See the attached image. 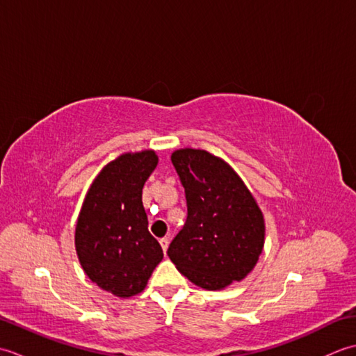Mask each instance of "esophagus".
<instances>
[{
    "instance_id": "34e87169",
    "label": "esophagus",
    "mask_w": 356,
    "mask_h": 356,
    "mask_svg": "<svg viewBox=\"0 0 356 356\" xmlns=\"http://www.w3.org/2000/svg\"><path fill=\"white\" fill-rule=\"evenodd\" d=\"M159 243H161V246H162V249H163V252H166V249H168V245H170V241H168V238H166V237H163V238H161V240H159Z\"/></svg>"
}]
</instances>
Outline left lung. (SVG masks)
<instances>
[{
    "mask_svg": "<svg viewBox=\"0 0 356 356\" xmlns=\"http://www.w3.org/2000/svg\"><path fill=\"white\" fill-rule=\"evenodd\" d=\"M185 188L188 217L168 248L180 274L222 291L251 272L264 246V217L252 193L222 157L197 148L171 154Z\"/></svg>",
    "mask_w": 356,
    "mask_h": 356,
    "instance_id": "8db88e82",
    "label": "left lung"
}]
</instances>
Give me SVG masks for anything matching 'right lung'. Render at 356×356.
Listing matches in <instances>:
<instances>
[{
	"label": "right lung",
	"instance_id": "right-lung-1",
	"mask_svg": "<svg viewBox=\"0 0 356 356\" xmlns=\"http://www.w3.org/2000/svg\"><path fill=\"white\" fill-rule=\"evenodd\" d=\"M154 149L124 153L90 185L78 216L74 248L82 269L119 298L140 293L163 259L148 231L142 188L157 166Z\"/></svg>",
	"mask_w": 356,
	"mask_h": 356
}]
</instances>
